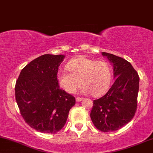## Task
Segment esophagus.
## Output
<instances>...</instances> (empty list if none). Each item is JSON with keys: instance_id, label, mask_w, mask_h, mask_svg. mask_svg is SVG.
I'll return each mask as SVG.
<instances>
[{"instance_id": "obj_1", "label": "esophagus", "mask_w": 153, "mask_h": 153, "mask_svg": "<svg viewBox=\"0 0 153 153\" xmlns=\"http://www.w3.org/2000/svg\"><path fill=\"white\" fill-rule=\"evenodd\" d=\"M82 99H82V97H76V101H81Z\"/></svg>"}]
</instances>
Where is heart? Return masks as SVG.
Listing matches in <instances>:
<instances>
[{
  "label": "heart",
  "instance_id": "obj_1",
  "mask_svg": "<svg viewBox=\"0 0 153 153\" xmlns=\"http://www.w3.org/2000/svg\"><path fill=\"white\" fill-rule=\"evenodd\" d=\"M66 70L57 73L59 85L67 93L74 94L79 87L80 82L84 93L91 92L99 97L107 91L111 82L112 70L108 62L88 59L82 56L71 60L67 65Z\"/></svg>",
  "mask_w": 153,
  "mask_h": 153
}]
</instances>
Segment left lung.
<instances>
[{
	"label": "left lung",
	"mask_w": 153,
	"mask_h": 153,
	"mask_svg": "<svg viewBox=\"0 0 153 153\" xmlns=\"http://www.w3.org/2000/svg\"><path fill=\"white\" fill-rule=\"evenodd\" d=\"M114 65L115 82L104 96L93 101L91 111L94 126L101 132L121 128L133 119L137 110L138 74L123 58L102 52Z\"/></svg>",
	"instance_id": "1"
}]
</instances>
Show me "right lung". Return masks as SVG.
Here are the masks:
<instances>
[{
	"mask_svg": "<svg viewBox=\"0 0 153 153\" xmlns=\"http://www.w3.org/2000/svg\"><path fill=\"white\" fill-rule=\"evenodd\" d=\"M65 56L43 54L25 67L15 86L20 114L32 128L55 133L67 122L76 103L74 96L59 88L57 72Z\"/></svg>",
	"mask_w": 153,
	"mask_h": 153,
	"instance_id": "1",
	"label": "right lung"
}]
</instances>
